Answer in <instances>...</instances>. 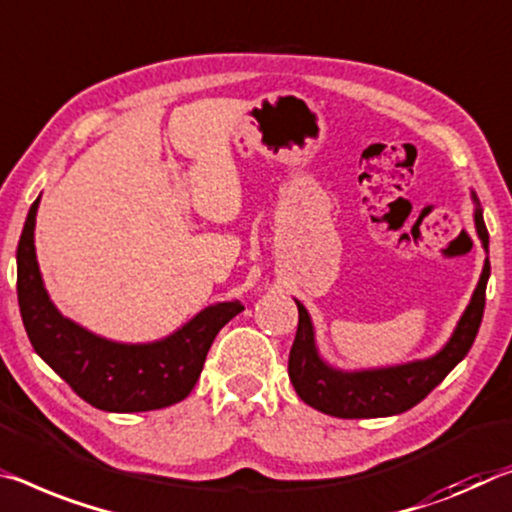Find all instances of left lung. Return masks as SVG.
Listing matches in <instances>:
<instances>
[{
    "label": "left lung",
    "mask_w": 512,
    "mask_h": 512,
    "mask_svg": "<svg viewBox=\"0 0 512 512\" xmlns=\"http://www.w3.org/2000/svg\"><path fill=\"white\" fill-rule=\"evenodd\" d=\"M476 230L488 250L481 209H476ZM490 278V259H485L481 280L472 296V303L462 314L456 332L440 353L431 360L401 364L392 369H373L358 373H342L330 369L319 358L314 346V330L310 314L298 303V330L289 351V380L296 394L314 410L339 419H371L399 415L415 408L433 389L442 383L456 364L465 358L478 335L485 310V287Z\"/></svg>",
    "instance_id": "8db88e82"
}]
</instances>
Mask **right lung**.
<instances>
[{"mask_svg":"<svg viewBox=\"0 0 512 512\" xmlns=\"http://www.w3.org/2000/svg\"><path fill=\"white\" fill-rule=\"evenodd\" d=\"M31 205L18 241V303L34 351L93 408L145 412L168 408L196 387L214 337L243 305L239 300L202 310L164 342L116 344L95 337L56 312L40 280Z\"/></svg>","mask_w":512,"mask_h":512,"instance_id":"add662e5","label":"right lung"}]
</instances>
